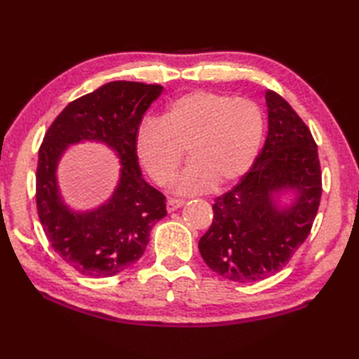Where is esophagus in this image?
<instances>
[{"mask_svg": "<svg viewBox=\"0 0 359 359\" xmlns=\"http://www.w3.org/2000/svg\"><path fill=\"white\" fill-rule=\"evenodd\" d=\"M184 205V201L182 200H169L165 203V209H167V212H175L177 209H180V207H182Z\"/></svg>", "mask_w": 359, "mask_h": 359, "instance_id": "34e87169", "label": "esophagus"}]
</instances>
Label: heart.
<instances>
[{
  "label": "heart",
  "mask_w": 359,
  "mask_h": 359,
  "mask_svg": "<svg viewBox=\"0 0 359 359\" xmlns=\"http://www.w3.org/2000/svg\"><path fill=\"white\" fill-rule=\"evenodd\" d=\"M264 116L257 102L226 93L194 90L172 100L156 119L135 133V152L156 184L165 186L186 149L189 164L172 182L177 195L227 187L249 172L261 147Z\"/></svg>",
  "instance_id": "b5f03b06"
}]
</instances>
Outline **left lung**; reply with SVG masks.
<instances>
[{"label":"left lung","instance_id":"obj_1","mask_svg":"<svg viewBox=\"0 0 359 359\" xmlns=\"http://www.w3.org/2000/svg\"><path fill=\"white\" fill-rule=\"evenodd\" d=\"M266 106L264 147L249 173L215 200L212 226L198 243L213 272L243 284L266 280L287 264L310 233L323 192L307 126L272 90Z\"/></svg>","mask_w":359,"mask_h":359}]
</instances>
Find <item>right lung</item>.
I'll return each mask as SVG.
<instances>
[{
  "instance_id": "obj_1",
  "label": "right lung",
  "mask_w": 359,
  "mask_h": 359,
  "mask_svg": "<svg viewBox=\"0 0 359 359\" xmlns=\"http://www.w3.org/2000/svg\"><path fill=\"white\" fill-rule=\"evenodd\" d=\"M164 87L112 81L72 101L49 127L38 152L36 209L53 250L89 278L114 276L144 253L150 230L165 212V198L142 178L135 133ZM97 142L118 158L113 195L100 206L76 211L64 201L57 165L69 145Z\"/></svg>"
}]
</instances>
